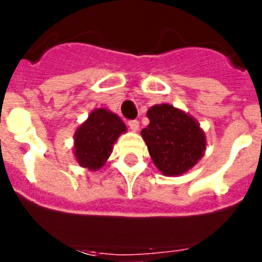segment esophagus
I'll use <instances>...</instances> for the list:
<instances>
[{
  "label": "esophagus",
  "instance_id": "esophagus-1",
  "mask_svg": "<svg viewBox=\"0 0 262 262\" xmlns=\"http://www.w3.org/2000/svg\"><path fill=\"white\" fill-rule=\"evenodd\" d=\"M128 127L133 129V131H138V129H139V122L136 119L128 120Z\"/></svg>",
  "mask_w": 262,
  "mask_h": 262
}]
</instances>
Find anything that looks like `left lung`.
Segmentation results:
<instances>
[{
	"label": "left lung",
	"instance_id": "obj_1",
	"mask_svg": "<svg viewBox=\"0 0 262 262\" xmlns=\"http://www.w3.org/2000/svg\"><path fill=\"white\" fill-rule=\"evenodd\" d=\"M149 124L142 129L155 165L165 176H180L193 168L203 156L206 138L190 115L172 105L152 106Z\"/></svg>",
	"mask_w": 262,
	"mask_h": 262
}]
</instances>
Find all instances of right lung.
Listing matches in <instances>:
<instances>
[{
    "mask_svg": "<svg viewBox=\"0 0 262 262\" xmlns=\"http://www.w3.org/2000/svg\"><path fill=\"white\" fill-rule=\"evenodd\" d=\"M126 133V124L105 108L92 111L75 134V155L81 166L97 170L108 159L115 140Z\"/></svg>",
    "mask_w": 262,
    "mask_h": 262,
    "instance_id": "add662e5",
    "label": "right lung"
}]
</instances>
